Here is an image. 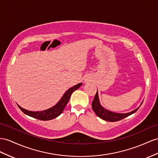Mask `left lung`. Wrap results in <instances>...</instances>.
<instances>
[{"label": "left lung", "mask_w": 158, "mask_h": 158, "mask_svg": "<svg viewBox=\"0 0 158 158\" xmlns=\"http://www.w3.org/2000/svg\"><path fill=\"white\" fill-rule=\"evenodd\" d=\"M142 103L143 102H141V105L142 104ZM139 107H138L137 109H135V110H133L130 112L125 113V114H120V113H115V112L111 111L110 110H107V109L104 108L102 105H101L99 99L98 90L97 91L94 99L92 102V108H93V110H94V112L95 113V114L101 119L106 120L107 121H118L121 119H123L130 115L134 114V113L136 112L137 110L139 108Z\"/></svg>", "instance_id": "left-lung-1"}]
</instances>
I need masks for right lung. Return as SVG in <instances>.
Returning <instances> with one entry per match:
<instances>
[{"instance_id":"add662e5","label":"right lung","mask_w":158,"mask_h":158,"mask_svg":"<svg viewBox=\"0 0 158 158\" xmlns=\"http://www.w3.org/2000/svg\"><path fill=\"white\" fill-rule=\"evenodd\" d=\"M81 85L82 83H78L77 85H76L69 89L64 93L61 99L59 101V102L57 103L54 106H52V107L46 110L40 111H31L25 110V109L21 107L20 106H19V105L18 106L20 108V110H21L24 114L30 117H32V118L43 121L51 120L52 119L57 118L59 115L62 114L64 107L66 106V105L68 103L69 101V99L71 98V94H73V92H74Z\"/></svg>"}]
</instances>
